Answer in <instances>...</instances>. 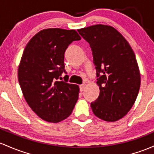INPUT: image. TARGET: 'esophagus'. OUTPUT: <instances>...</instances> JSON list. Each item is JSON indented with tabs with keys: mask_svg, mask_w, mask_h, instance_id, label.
I'll use <instances>...</instances> for the list:
<instances>
[{
	"mask_svg": "<svg viewBox=\"0 0 154 154\" xmlns=\"http://www.w3.org/2000/svg\"><path fill=\"white\" fill-rule=\"evenodd\" d=\"M79 89H80L81 91H83L85 89V84H82V85L79 86Z\"/></svg>",
	"mask_w": 154,
	"mask_h": 154,
	"instance_id": "obj_1",
	"label": "esophagus"
}]
</instances>
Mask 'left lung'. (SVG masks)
Here are the masks:
<instances>
[{
  "label": "left lung",
  "mask_w": 154,
  "mask_h": 154,
  "mask_svg": "<svg viewBox=\"0 0 154 154\" xmlns=\"http://www.w3.org/2000/svg\"><path fill=\"white\" fill-rule=\"evenodd\" d=\"M78 32L90 45L98 78L100 95L91 103V110L102 120L118 121L132 108L140 86L134 51L111 26L95 25Z\"/></svg>",
  "instance_id": "obj_1"
}]
</instances>
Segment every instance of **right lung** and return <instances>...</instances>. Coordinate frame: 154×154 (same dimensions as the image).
Wrapping results in <instances>:
<instances>
[{
    "label": "right lung",
    "instance_id": "obj_1",
    "mask_svg": "<svg viewBox=\"0 0 154 154\" xmlns=\"http://www.w3.org/2000/svg\"><path fill=\"white\" fill-rule=\"evenodd\" d=\"M79 40L75 30L44 29L30 40L24 50L18 68L19 83L27 104L46 122L57 123L68 118L76 103L79 86L57 79L67 73L65 50Z\"/></svg>",
    "mask_w": 154,
    "mask_h": 154
}]
</instances>
